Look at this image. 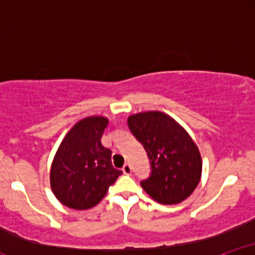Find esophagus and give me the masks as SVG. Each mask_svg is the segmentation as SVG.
I'll use <instances>...</instances> for the list:
<instances>
[{
	"instance_id": "34e87169",
	"label": "esophagus",
	"mask_w": 255,
	"mask_h": 255,
	"mask_svg": "<svg viewBox=\"0 0 255 255\" xmlns=\"http://www.w3.org/2000/svg\"><path fill=\"white\" fill-rule=\"evenodd\" d=\"M122 171H124L126 175H130L131 174V166H130V164L126 163V164L124 165V168H122Z\"/></svg>"
}]
</instances>
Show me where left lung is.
Instances as JSON below:
<instances>
[{"label": "left lung", "instance_id": "8db88e82", "mask_svg": "<svg viewBox=\"0 0 255 255\" xmlns=\"http://www.w3.org/2000/svg\"><path fill=\"white\" fill-rule=\"evenodd\" d=\"M128 127L144 146L151 174L140 184L157 203L178 204L192 194L201 176L197 145L180 125L160 111L128 118Z\"/></svg>", "mask_w": 255, "mask_h": 255}]
</instances>
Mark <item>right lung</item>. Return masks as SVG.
I'll return each mask as SVG.
<instances>
[{
  "label": "right lung",
  "instance_id": "1",
  "mask_svg": "<svg viewBox=\"0 0 255 255\" xmlns=\"http://www.w3.org/2000/svg\"><path fill=\"white\" fill-rule=\"evenodd\" d=\"M108 119L92 116L68 131L54 158L51 189L66 206L86 210L96 206L122 174L111 164V150L102 145Z\"/></svg>",
  "mask_w": 255,
  "mask_h": 255
}]
</instances>
